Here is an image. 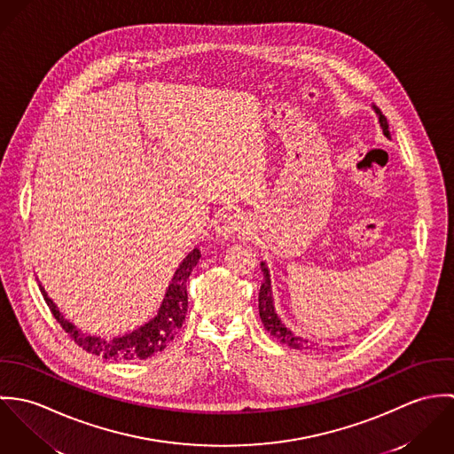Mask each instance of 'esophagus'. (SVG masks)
Segmentation results:
<instances>
[{"instance_id": "1", "label": "esophagus", "mask_w": 454, "mask_h": 454, "mask_svg": "<svg viewBox=\"0 0 454 454\" xmlns=\"http://www.w3.org/2000/svg\"><path fill=\"white\" fill-rule=\"evenodd\" d=\"M248 218L239 211H225L215 220V236L218 239H229L238 232L248 231Z\"/></svg>"}]
</instances>
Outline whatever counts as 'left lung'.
<instances>
[{
	"label": "left lung",
	"mask_w": 454,
	"mask_h": 454,
	"mask_svg": "<svg viewBox=\"0 0 454 454\" xmlns=\"http://www.w3.org/2000/svg\"><path fill=\"white\" fill-rule=\"evenodd\" d=\"M372 110L376 112L378 115V121H380V126L383 129V134L391 139L388 130V121L387 117L381 114V110L378 106H372ZM260 269L263 272V283L260 286L259 292V313L260 320L265 326V330L276 337L279 342L294 348V349H299V351H311V349H318V344L317 342H311L301 335H295L286 325L281 322V318L278 317L276 313V308H274V297H272V283H270V274H269V267L265 262H260Z\"/></svg>",
	"instance_id": "8db88e82"
}]
</instances>
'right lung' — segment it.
<instances>
[{
	"instance_id": "1",
	"label": "right lung",
	"mask_w": 454,
	"mask_h": 454,
	"mask_svg": "<svg viewBox=\"0 0 454 454\" xmlns=\"http://www.w3.org/2000/svg\"><path fill=\"white\" fill-rule=\"evenodd\" d=\"M199 259H200V252L194 248L185 259L182 260V263L175 270L166 288L160 308L152 320L115 337H101V335H90L82 332L80 328H76V325L66 320L63 313L59 311L56 302L49 297V294L45 292L40 281H38V286L54 318L65 328L67 335L87 353H92L105 360H114V362L146 360L152 355L162 351L185 322V313L189 304L187 279Z\"/></svg>"
}]
</instances>
